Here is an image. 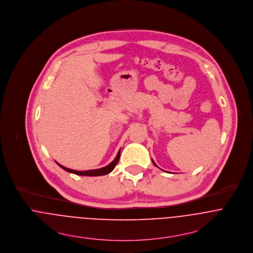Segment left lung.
Segmentation results:
<instances>
[{
  "mask_svg": "<svg viewBox=\"0 0 253 253\" xmlns=\"http://www.w3.org/2000/svg\"><path fill=\"white\" fill-rule=\"evenodd\" d=\"M152 162H153V164H154V166H156V167H157V165H156V164H155V163H154V161H153V160H152Z\"/></svg>",
  "mask_w": 253,
  "mask_h": 253,
  "instance_id": "obj_1",
  "label": "left lung"
}]
</instances>
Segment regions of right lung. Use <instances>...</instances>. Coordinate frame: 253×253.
<instances>
[{
	"label": "right lung",
	"instance_id": "1",
	"mask_svg": "<svg viewBox=\"0 0 253 253\" xmlns=\"http://www.w3.org/2000/svg\"><path fill=\"white\" fill-rule=\"evenodd\" d=\"M120 158V149L115 157V159L113 160L111 164H109L108 166L104 167V168L97 169H89V170H76V169H72L66 168L62 165H60L59 163H57V165H59L61 168L69 172L75 173V174H79V175H87V176H97V175H104V174H108L113 170L114 167L116 166L118 160Z\"/></svg>",
	"mask_w": 253,
	"mask_h": 253
}]
</instances>
